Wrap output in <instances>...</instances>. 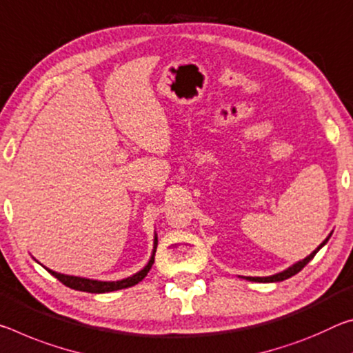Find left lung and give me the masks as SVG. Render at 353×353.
<instances>
[{
  "label": "left lung",
  "mask_w": 353,
  "mask_h": 353,
  "mask_svg": "<svg viewBox=\"0 0 353 353\" xmlns=\"http://www.w3.org/2000/svg\"><path fill=\"white\" fill-rule=\"evenodd\" d=\"M332 236V234H330ZM330 236H328V238L322 242V244L316 248V250L311 253V255H308L307 258L305 259H302V261H299V263H296L294 265H291V268H288L286 270H283V272H280V274H275V275H270V276H245V280H250V281H258V283H275V281H283V280H286V279H290V276H292V275H296V274H299L300 270H302L305 265H307L311 259L314 258V255L317 252L321 250V248L327 244V241L330 239Z\"/></svg>",
  "instance_id": "1"
}]
</instances>
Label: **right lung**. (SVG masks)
<instances>
[{"instance_id":"1","label":"right lung","mask_w":353,"mask_h":353,"mask_svg":"<svg viewBox=\"0 0 353 353\" xmlns=\"http://www.w3.org/2000/svg\"><path fill=\"white\" fill-rule=\"evenodd\" d=\"M156 245H158V238L154 236V248H153V255L150 258L148 264L143 268L141 272L134 274L132 276H128L125 280H119V281H98V280H89V279H81V276H73V275H63V274H57L54 270L46 269L51 275H54L57 280H59L62 285H65L68 288H72L74 291H83V292H90V294H101V292H111V291H117V290H125V288L134 286L139 281H142L145 279L148 270L152 269V265L154 263V252H156Z\"/></svg>"}]
</instances>
